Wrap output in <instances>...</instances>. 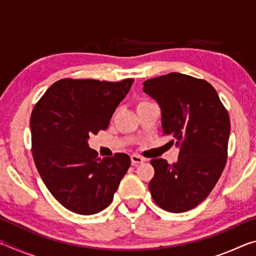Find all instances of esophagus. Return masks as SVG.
I'll return each mask as SVG.
<instances>
[{
	"label": "esophagus",
	"instance_id": "34e87169",
	"mask_svg": "<svg viewBox=\"0 0 256 256\" xmlns=\"http://www.w3.org/2000/svg\"><path fill=\"white\" fill-rule=\"evenodd\" d=\"M144 162V159L140 157V156H138V154H132L131 156V162H132L133 166H138V164H140Z\"/></svg>",
	"mask_w": 256,
	"mask_h": 256
}]
</instances>
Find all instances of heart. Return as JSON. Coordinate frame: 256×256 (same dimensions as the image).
Returning <instances> with one entry per match:
<instances>
[{
    "label": "heart",
    "mask_w": 256,
    "mask_h": 256,
    "mask_svg": "<svg viewBox=\"0 0 256 256\" xmlns=\"http://www.w3.org/2000/svg\"><path fill=\"white\" fill-rule=\"evenodd\" d=\"M146 102H146V100H141L140 102L138 104V105H142V104H146Z\"/></svg>",
    "instance_id": "heart-1"
}]
</instances>
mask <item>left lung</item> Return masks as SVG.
Masks as SVG:
<instances>
[{
	"label": "left lung",
	"mask_w": 256,
	"mask_h": 256,
	"mask_svg": "<svg viewBox=\"0 0 256 256\" xmlns=\"http://www.w3.org/2000/svg\"><path fill=\"white\" fill-rule=\"evenodd\" d=\"M144 92L162 110L164 134L180 146L177 162H150L154 168L151 196L166 211H188L206 200L226 166L228 112L209 82L182 73L146 80Z\"/></svg>",
	"instance_id": "1"
}]
</instances>
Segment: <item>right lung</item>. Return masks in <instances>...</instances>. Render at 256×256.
<instances>
[{"instance_id":"right-lung-1","label":"right lung","mask_w":256,"mask_h":256,"mask_svg":"<svg viewBox=\"0 0 256 256\" xmlns=\"http://www.w3.org/2000/svg\"><path fill=\"white\" fill-rule=\"evenodd\" d=\"M133 81L62 79L34 105V162L52 196L68 210L88 216L106 209L126 174L131 164L126 154L98 158L88 138L108 128Z\"/></svg>"}]
</instances>
